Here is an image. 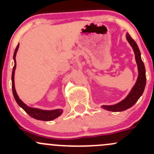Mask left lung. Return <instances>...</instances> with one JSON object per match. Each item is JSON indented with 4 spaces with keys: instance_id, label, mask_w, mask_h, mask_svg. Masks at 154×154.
Returning <instances> with one entry per match:
<instances>
[{
    "instance_id": "1",
    "label": "left lung",
    "mask_w": 154,
    "mask_h": 154,
    "mask_svg": "<svg viewBox=\"0 0 154 154\" xmlns=\"http://www.w3.org/2000/svg\"><path fill=\"white\" fill-rule=\"evenodd\" d=\"M126 38L130 45L135 54L136 64L138 68V77L136 83L131 88L127 97L119 103L113 105H102L101 107L104 109L111 112H122L128 109L137 102L139 97L142 95L146 85V71L144 63L141 58V53L136 42L131 38L130 34L127 32Z\"/></svg>"
}]
</instances>
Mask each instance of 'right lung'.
I'll return each mask as SVG.
<instances>
[{"label":"right lung","mask_w":154,"mask_h":154,"mask_svg":"<svg viewBox=\"0 0 154 154\" xmlns=\"http://www.w3.org/2000/svg\"><path fill=\"white\" fill-rule=\"evenodd\" d=\"M18 48H19V44L18 45L16 48L15 50L13 55V60H14V67L12 69V93H13L14 98H15V101L18 104V106L23 109L29 116H31L33 119H37V120L40 121H45V122H49V121H52L54 119H57L59 116H61L63 114V110L62 109H52V110H45L41 109L38 108H33V107H29L27 104L24 103L21 99L18 97V94L16 92L15 87V68H16V61H15V57H16L17 51H18Z\"/></svg>","instance_id":"add662e5"}]
</instances>
